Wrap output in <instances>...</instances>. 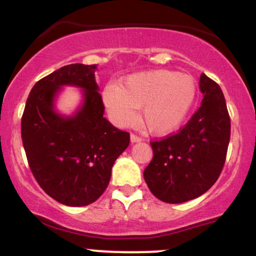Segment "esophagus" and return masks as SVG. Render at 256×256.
<instances>
[{
	"label": "esophagus",
	"instance_id": "1",
	"mask_svg": "<svg viewBox=\"0 0 256 256\" xmlns=\"http://www.w3.org/2000/svg\"><path fill=\"white\" fill-rule=\"evenodd\" d=\"M142 142V138H140V136H136V134H132V136H130V142H132V144H136V142Z\"/></svg>",
	"mask_w": 256,
	"mask_h": 256
}]
</instances>
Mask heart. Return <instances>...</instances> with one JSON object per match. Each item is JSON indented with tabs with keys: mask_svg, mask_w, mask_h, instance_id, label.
Segmentation results:
<instances>
[{
	"mask_svg": "<svg viewBox=\"0 0 256 256\" xmlns=\"http://www.w3.org/2000/svg\"><path fill=\"white\" fill-rule=\"evenodd\" d=\"M198 95V84L189 74L155 70L128 76L120 85L102 92L107 114L117 127H128L140 120L150 133L168 136L177 130L190 112Z\"/></svg>",
	"mask_w": 256,
	"mask_h": 256,
	"instance_id": "heart-1",
	"label": "heart"
}]
</instances>
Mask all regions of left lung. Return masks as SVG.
I'll list each match as a JSON object with an SVG mask.
<instances>
[{
	"mask_svg": "<svg viewBox=\"0 0 256 256\" xmlns=\"http://www.w3.org/2000/svg\"><path fill=\"white\" fill-rule=\"evenodd\" d=\"M202 106L180 133L152 142L154 158L144 171L151 193L161 202L180 204L200 196L224 168L230 120L221 88L200 76Z\"/></svg>",
	"mask_w": 256,
	"mask_h": 256,
	"instance_id": "obj_1",
	"label": "left lung"
}]
</instances>
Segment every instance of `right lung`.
Segmentation results:
<instances>
[{
	"label": "right lung",
	"mask_w": 256,
	"mask_h": 256,
	"mask_svg": "<svg viewBox=\"0 0 256 256\" xmlns=\"http://www.w3.org/2000/svg\"><path fill=\"white\" fill-rule=\"evenodd\" d=\"M96 70L74 63L48 74L32 86L22 117V140L35 180L67 206L89 205L101 196L130 140L104 117ZM66 86L81 89V104L72 115L56 107Z\"/></svg>",
	"instance_id": "add662e5"
}]
</instances>
